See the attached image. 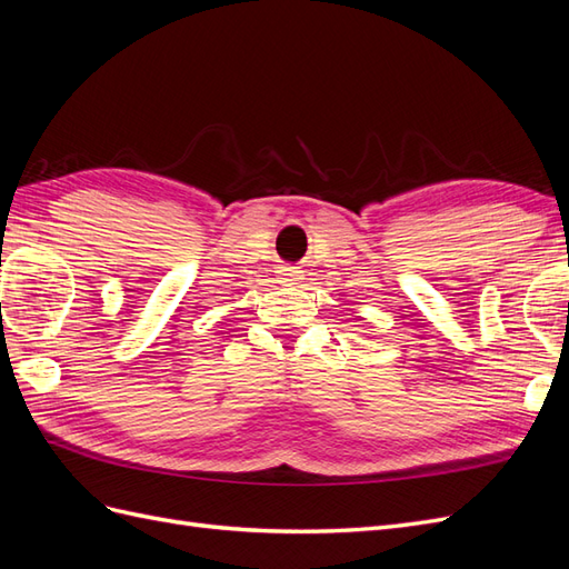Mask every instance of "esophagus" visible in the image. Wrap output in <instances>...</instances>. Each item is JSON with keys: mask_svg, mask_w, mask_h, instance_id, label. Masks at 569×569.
<instances>
[{"mask_svg": "<svg viewBox=\"0 0 569 569\" xmlns=\"http://www.w3.org/2000/svg\"><path fill=\"white\" fill-rule=\"evenodd\" d=\"M291 280H299L295 270H289V272H287V282H291Z\"/></svg>", "mask_w": 569, "mask_h": 569, "instance_id": "34e87169", "label": "esophagus"}]
</instances>
